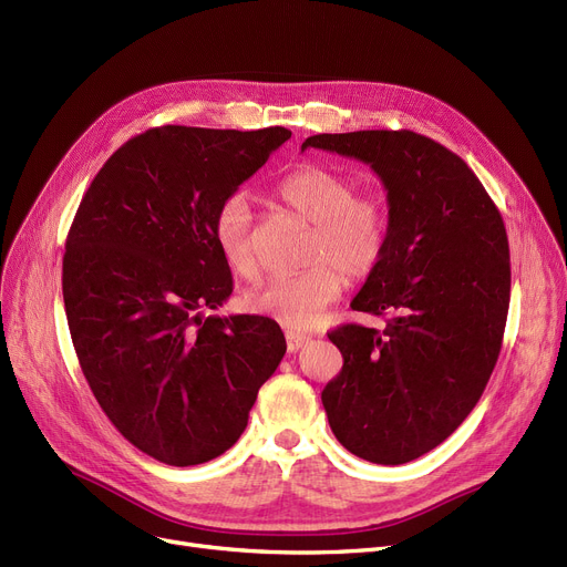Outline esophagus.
Listing matches in <instances>:
<instances>
[{
	"label": "esophagus",
	"instance_id": "34e87169",
	"mask_svg": "<svg viewBox=\"0 0 567 567\" xmlns=\"http://www.w3.org/2000/svg\"><path fill=\"white\" fill-rule=\"evenodd\" d=\"M285 338H287V349L293 353V351H299V349H303L312 338L310 336H306V333H299V331H285Z\"/></svg>",
	"mask_w": 567,
	"mask_h": 567
}]
</instances>
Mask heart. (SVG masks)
<instances>
[{
  "label": "heart",
  "instance_id": "obj_1",
  "mask_svg": "<svg viewBox=\"0 0 567 567\" xmlns=\"http://www.w3.org/2000/svg\"><path fill=\"white\" fill-rule=\"evenodd\" d=\"M278 195L296 216L310 223L306 259L312 264L299 274L268 278L244 301L255 315L306 329L340 296L338 268L353 280L374 271L389 246V214L374 195H355L349 176L323 167L287 174ZM214 236L234 276L257 274L255 214L244 190L229 193L216 208Z\"/></svg>",
  "mask_w": 567,
  "mask_h": 567
}]
</instances>
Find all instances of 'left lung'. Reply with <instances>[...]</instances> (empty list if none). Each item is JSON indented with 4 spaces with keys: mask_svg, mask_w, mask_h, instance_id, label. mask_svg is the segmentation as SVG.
<instances>
[{
    "mask_svg": "<svg viewBox=\"0 0 567 567\" xmlns=\"http://www.w3.org/2000/svg\"><path fill=\"white\" fill-rule=\"evenodd\" d=\"M368 163L389 193V246L351 308L385 329L329 333L340 374L321 402L355 457L395 466L449 439L478 404L511 306V248L468 165L413 131L321 133L301 148Z\"/></svg>",
    "mask_w": 567,
    "mask_h": 567,
    "instance_id": "obj_1",
    "label": "left lung"
}]
</instances>
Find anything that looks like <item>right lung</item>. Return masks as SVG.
I'll use <instances>...</instances> for the list:
<instances>
[{
  "mask_svg": "<svg viewBox=\"0 0 567 567\" xmlns=\"http://www.w3.org/2000/svg\"><path fill=\"white\" fill-rule=\"evenodd\" d=\"M289 137L152 128L116 148L78 206L62 274L78 361L112 425L163 464L229 451L287 351L274 319L204 310L231 293L216 208Z\"/></svg>",
  "mask_w": 567,
  "mask_h": 567,
  "instance_id": "right-lung-1",
  "label": "right lung"
}]
</instances>
